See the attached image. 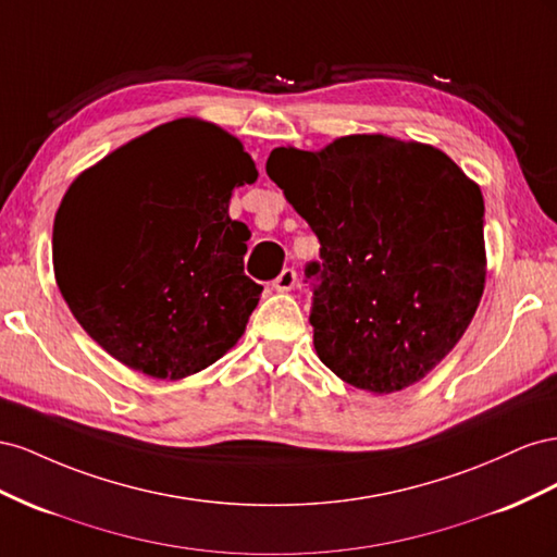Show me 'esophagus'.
Masks as SVG:
<instances>
[{
    "instance_id": "34e87169",
    "label": "esophagus",
    "mask_w": 557,
    "mask_h": 557,
    "mask_svg": "<svg viewBox=\"0 0 557 557\" xmlns=\"http://www.w3.org/2000/svg\"><path fill=\"white\" fill-rule=\"evenodd\" d=\"M294 284H296V270L294 268H284L282 273L273 280V287L277 292H292Z\"/></svg>"
}]
</instances>
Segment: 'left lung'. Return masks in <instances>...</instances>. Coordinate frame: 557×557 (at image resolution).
<instances>
[{"label": "left lung", "instance_id": "left-lung-1", "mask_svg": "<svg viewBox=\"0 0 557 557\" xmlns=\"http://www.w3.org/2000/svg\"><path fill=\"white\" fill-rule=\"evenodd\" d=\"M265 172L320 240L306 265L317 357L373 394L416 385L481 304V188L443 151L385 135L280 147Z\"/></svg>", "mask_w": 557, "mask_h": 557}]
</instances>
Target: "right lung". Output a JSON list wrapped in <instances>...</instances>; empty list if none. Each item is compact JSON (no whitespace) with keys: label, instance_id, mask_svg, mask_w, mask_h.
<instances>
[{"label":"right lung","instance_id":"obj_1","mask_svg":"<svg viewBox=\"0 0 557 557\" xmlns=\"http://www.w3.org/2000/svg\"><path fill=\"white\" fill-rule=\"evenodd\" d=\"M259 172L212 123L158 125L86 170L53 226L58 287L88 336L125 367L180 380L243 336L261 284L249 228L228 216Z\"/></svg>","mask_w":557,"mask_h":557}]
</instances>
